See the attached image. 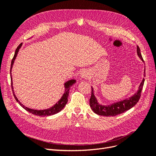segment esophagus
I'll list each match as a JSON object with an SVG mask.
<instances>
[{
    "instance_id": "obj_1",
    "label": "esophagus",
    "mask_w": 156,
    "mask_h": 156,
    "mask_svg": "<svg viewBox=\"0 0 156 156\" xmlns=\"http://www.w3.org/2000/svg\"><path fill=\"white\" fill-rule=\"evenodd\" d=\"M89 75H90V74H89V72L86 69H83L80 72V76L83 78H88Z\"/></svg>"
}]
</instances>
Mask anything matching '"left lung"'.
Here are the masks:
<instances>
[{
    "mask_svg": "<svg viewBox=\"0 0 156 156\" xmlns=\"http://www.w3.org/2000/svg\"><path fill=\"white\" fill-rule=\"evenodd\" d=\"M136 52L138 56L144 62V60L142 59V57L140 53V50L138 46H136ZM144 77H145V69ZM144 78H143L140 84L139 87V90L132 97L128 98V99H126L123 101H118L116 102V103L108 105H103L98 103L97 98L94 95L93 88L91 87V96L90 99V107L95 114L100 115H104V116H115V115L125 112L126 111L133 107L140 99L141 91L144 86Z\"/></svg>",
    "mask_w": 156,
    "mask_h": 156,
    "instance_id": "obj_1",
    "label": "left lung"
}]
</instances>
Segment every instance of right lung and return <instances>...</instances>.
Returning <instances> with one entry per match:
<instances>
[{
    "mask_svg": "<svg viewBox=\"0 0 156 156\" xmlns=\"http://www.w3.org/2000/svg\"><path fill=\"white\" fill-rule=\"evenodd\" d=\"M22 46V43H21L20 45L18 46V47L17 48V49L15 51V54L14 57L12 60V63H11V68H10V76H11V83H12V92L13 94H14V96L15 97V99L16 100V101L22 107H23L25 110H26L27 112L33 114L34 115H39V116H48V115H53L59 112L61 110H62L65 105H66L68 102V97H69V90L70 87L72 86L73 84H74L76 83V80H70L67 81L66 82H65L64 83V86H65V92L63 93V95H62L61 99L59 100V101L57 103L53 105V106H51V108H49L48 109H45V110H34V109H32V108H29L27 106H24L23 104H22L21 102L17 99L16 95H15L14 93V88H13V82H12V69L13 67V65H14V61L16 60V58L17 57V53L19 52L20 49L21 48V47Z\"/></svg>",
    "mask_w": 156,
    "mask_h": 156,
    "instance_id": "1",
    "label": "right lung"
}]
</instances>
